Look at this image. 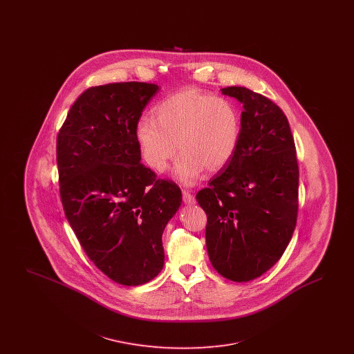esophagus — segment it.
I'll use <instances>...</instances> for the list:
<instances>
[{
	"instance_id": "obj_1",
	"label": "esophagus",
	"mask_w": 354,
	"mask_h": 354,
	"mask_svg": "<svg viewBox=\"0 0 354 354\" xmlns=\"http://www.w3.org/2000/svg\"><path fill=\"white\" fill-rule=\"evenodd\" d=\"M183 202L187 205H194L195 204V198L189 194V192H187V191H183Z\"/></svg>"
}]
</instances>
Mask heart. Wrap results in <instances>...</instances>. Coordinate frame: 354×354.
<instances>
[{"label": "heart", "mask_w": 354, "mask_h": 354, "mask_svg": "<svg viewBox=\"0 0 354 354\" xmlns=\"http://www.w3.org/2000/svg\"><path fill=\"white\" fill-rule=\"evenodd\" d=\"M153 119H139L135 139L147 166L162 174L179 151L174 176L195 185L207 169L219 172L234 158L241 134V118L227 100L185 88L160 102Z\"/></svg>", "instance_id": "b5f03b06"}]
</instances>
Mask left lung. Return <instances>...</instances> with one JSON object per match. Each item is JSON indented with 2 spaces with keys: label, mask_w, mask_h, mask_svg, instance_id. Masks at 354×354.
I'll return each mask as SVG.
<instances>
[{
  "label": "left lung",
  "mask_w": 354,
  "mask_h": 354,
  "mask_svg": "<svg viewBox=\"0 0 354 354\" xmlns=\"http://www.w3.org/2000/svg\"><path fill=\"white\" fill-rule=\"evenodd\" d=\"M220 91L243 104L240 142L196 201L208 219L212 267L231 281L247 283L270 270L292 239L299 166L288 119L277 104L247 87Z\"/></svg>",
  "instance_id": "1"
}]
</instances>
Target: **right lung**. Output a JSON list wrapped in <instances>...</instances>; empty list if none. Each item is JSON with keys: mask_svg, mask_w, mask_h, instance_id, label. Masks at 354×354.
Wrapping results in <instances>:
<instances>
[{"mask_svg": "<svg viewBox=\"0 0 354 354\" xmlns=\"http://www.w3.org/2000/svg\"><path fill=\"white\" fill-rule=\"evenodd\" d=\"M159 91L145 82L90 87L57 139L59 192L88 259L122 286L146 284L165 266L162 235L182 191L140 160L135 124Z\"/></svg>", "mask_w": 354, "mask_h": 354, "instance_id": "add662e5", "label": "right lung"}]
</instances>
